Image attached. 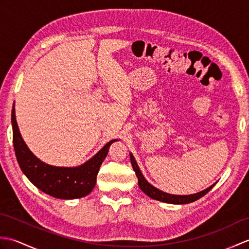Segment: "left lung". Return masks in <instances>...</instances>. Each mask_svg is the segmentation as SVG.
I'll return each instance as SVG.
<instances>
[{"label":"left lung","mask_w":249,"mask_h":249,"mask_svg":"<svg viewBox=\"0 0 249 249\" xmlns=\"http://www.w3.org/2000/svg\"><path fill=\"white\" fill-rule=\"evenodd\" d=\"M129 156H130L131 166H133L134 171L136 172V176H137V178H138V185H139L140 189L145 195L149 196L150 198L154 199V200H158V201H161V202L171 203V204H187L190 202H194V201L200 199L201 197H203V196L208 194L215 185V184L211 185L210 187L201 190V192H199L197 194H193V195H172V194L165 193V192H162V190L154 187L153 185H151L149 182L146 181L145 178L143 177V174H142V172L140 170L138 163H137V161L135 160L134 155L131 154V153H129Z\"/></svg>","instance_id":"obj_1"}]
</instances>
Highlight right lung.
<instances>
[{"mask_svg":"<svg viewBox=\"0 0 249 249\" xmlns=\"http://www.w3.org/2000/svg\"><path fill=\"white\" fill-rule=\"evenodd\" d=\"M12 126L14 149L21 170L37 188L57 199L82 198L91 193L96 184L100 165L107 156L110 145L118 141V139L109 141L80 166L55 167L41 161L25 144L16 121L15 104L12 110Z\"/></svg>","mask_w":249,"mask_h":249,"instance_id":"right-lung-1","label":"right lung"}]
</instances>
